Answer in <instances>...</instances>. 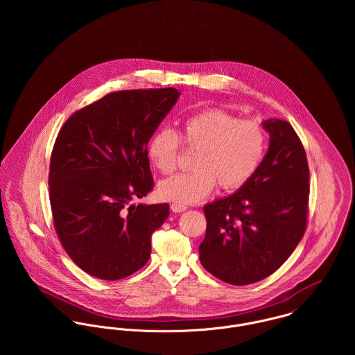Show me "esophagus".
Masks as SVG:
<instances>
[{
    "instance_id": "34e87169",
    "label": "esophagus",
    "mask_w": 355,
    "mask_h": 355,
    "mask_svg": "<svg viewBox=\"0 0 355 355\" xmlns=\"http://www.w3.org/2000/svg\"><path fill=\"white\" fill-rule=\"evenodd\" d=\"M171 210L175 211V213H182V211L187 210V206H184V205H178V203H172V205H171Z\"/></svg>"
}]
</instances>
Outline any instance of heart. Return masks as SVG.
Segmentation results:
<instances>
[{"label":"heart","instance_id":"1","mask_svg":"<svg viewBox=\"0 0 355 355\" xmlns=\"http://www.w3.org/2000/svg\"><path fill=\"white\" fill-rule=\"evenodd\" d=\"M184 144L200 153L194 172L165 179L158 186L162 200L190 205L205 200L218 183L223 190H236L250 180L259 166L266 135L257 120H241L223 109H207L187 119L180 134ZM180 137L171 128L157 131L149 144L148 155L164 175L178 165Z\"/></svg>","mask_w":355,"mask_h":355}]
</instances>
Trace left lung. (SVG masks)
I'll return each instance as SVG.
<instances>
[{
	"label": "left lung",
	"instance_id": "1",
	"mask_svg": "<svg viewBox=\"0 0 355 355\" xmlns=\"http://www.w3.org/2000/svg\"><path fill=\"white\" fill-rule=\"evenodd\" d=\"M269 148L248 183L234 194L206 203L203 268L217 279L246 286L259 282L295 250L306 228L309 166L290 123L268 119Z\"/></svg>",
	"mask_w": 355,
	"mask_h": 355
}]
</instances>
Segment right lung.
Masks as SVG:
<instances>
[{"mask_svg": "<svg viewBox=\"0 0 355 355\" xmlns=\"http://www.w3.org/2000/svg\"><path fill=\"white\" fill-rule=\"evenodd\" d=\"M179 97L173 87L110 93L58 132L49 172L54 227L72 261L94 277L124 279L150 258L169 205L132 201L153 190L148 144Z\"/></svg>", "mask_w": 355, "mask_h": 355, "instance_id": "right-lung-1", "label": "right lung"}]
</instances>
